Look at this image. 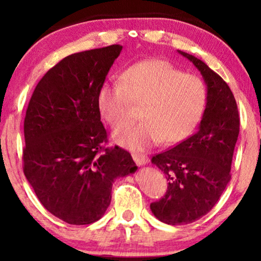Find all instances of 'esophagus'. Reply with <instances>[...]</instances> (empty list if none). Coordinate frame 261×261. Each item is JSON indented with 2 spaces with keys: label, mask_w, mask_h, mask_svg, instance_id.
<instances>
[{
  "label": "esophagus",
  "mask_w": 261,
  "mask_h": 261,
  "mask_svg": "<svg viewBox=\"0 0 261 261\" xmlns=\"http://www.w3.org/2000/svg\"><path fill=\"white\" fill-rule=\"evenodd\" d=\"M132 156H133L134 162L138 164V165H144V164L148 163V158L145 154H140V153H132Z\"/></svg>",
  "instance_id": "obj_1"
}]
</instances>
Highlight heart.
Returning <instances> with one entry per match:
<instances>
[{"mask_svg": "<svg viewBox=\"0 0 261 261\" xmlns=\"http://www.w3.org/2000/svg\"><path fill=\"white\" fill-rule=\"evenodd\" d=\"M208 90L196 74L184 73L163 59H149L128 67L120 84H105L98 92V108L114 130L130 123L134 108L141 121L115 134V140L140 151L162 141L177 144L187 139L202 119Z\"/></svg>", "mask_w": 261, "mask_h": 261, "instance_id": "1", "label": "heart"}]
</instances>
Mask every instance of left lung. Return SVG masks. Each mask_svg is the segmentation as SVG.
<instances>
[{
    "mask_svg": "<svg viewBox=\"0 0 261 261\" xmlns=\"http://www.w3.org/2000/svg\"><path fill=\"white\" fill-rule=\"evenodd\" d=\"M201 71L208 99L199 129L152 163L165 174L167 190L151 210L164 223L178 226L201 219L214 208L230 180L240 119L228 84L201 59L179 51Z\"/></svg>",
    "mask_w": 261,
    "mask_h": 261,
    "instance_id": "obj_1",
    "label": "left lung"
}]
</instances>
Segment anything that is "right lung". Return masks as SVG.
Returning <instances> with one entry per match:
<instances>
[{
    "label": "right lung",
    "mask_w": 261,
    "mask_h": 261,
    "mask_svg": "<svg viewBox=\"0 0 261 261\" xmlns=\"http://www.w3.org/2000/svg\"><path fill=\"white\" fill-rule=\"evenodd\" d=\"M122 46L67 56L39 81L24 116L22 169L39 201L69 224L101 219L117 177L138 169L129 152L107 147L98 92Z\"/></svg>",
    "instance_id": "add662e5"
}]
</instances>
